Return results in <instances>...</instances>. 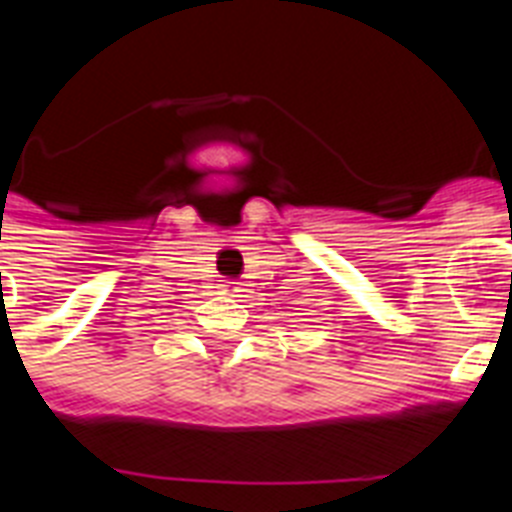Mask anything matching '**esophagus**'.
I'll list each match as a JSON object with an SVG mask.
<instances>
[{
	"label": "esophagus",
	"instance_id": "esophagus-1",
	"mask_svg": "<svg viewBox=\"0 0 512 512\" xmlns=\"http://www.w3.org/2000/svg\"><path fill=\"white\" fill-rule=\"evenodd\" d=\"M239 292L241 289L236 287V281H225V284H220V287H217V295H223V297H241Z\"/></svg>",
	"mask_w": 512,
	"mask_h": 512
}]
</instances>
